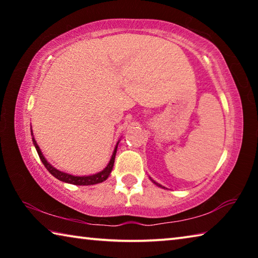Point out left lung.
Segmentation results:
<instances>
[{"label": "left lung", "mask_w": 258, "mask_h": 258, "mask_svg": "<svg viewBox=\"0 0 258 258\" xmlns=\"http://www.w3.org/2000/svg\"><path fill=\"white\" fill-rule=\"evenodd\" d=\"M149 178H150V180H151L152 182H154V183H155V184H156V185H158V186H160V187H163V189H165V186H163V185H161V184H159V183H157V182H155L154 180H152V178H151V177H149Z\"/></svg>", "instance_id": "obj_1"}]
</instances>
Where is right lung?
I'll return each mask as SVG.
<instances>
[{"instance_id": "add662e5", "label": "right lung", "mask_w": 258, "mask_h": 258, "mask_svg": "<svg viewBox=\"0 0 258 258\" xmlns=\"http://www.w3.org/2000/svg\"><path fill=\"white\" fill-rule=\"evenodd\" d=\"M32 135H33V131H32ZM33 140V143L35 148H36V151L38 156H40V159L42 160L43 165L45 166V168L49 171L52 175H53L55 178H58L59 181H62L64 183H71V184H75V185H93V184H98V183H101L103 181H106L108 176L110 175V173L112 171V167H113V163H115V157H116V152H117V147H118V143L120 140H118V142H117V145L115 147V149H113L112 152V156L110 160H109L108 165L104 167L101 172H99L97 174H92V175H84V176H75V175H72V174H68V173H64V172H61L59 169H56L55 167H53L49 161L45 159V157L43 156L42 151L40 149V147L35 141L34 137L32 138Z\"/></svg>"}]
</instances>
